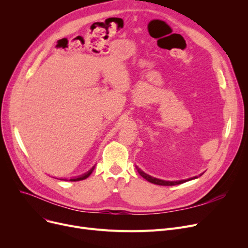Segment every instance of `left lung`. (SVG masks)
Masks as SVG:
<instances>
[{"mask_svg":"<svg viewBox=\"0 0 248 248\" xmlns=\"http://www.w3.org/2000/svg\"><path fill=\"white\" fill-rule=\"evenodd\" d=\"M136 169L138 173L144 178L146 179L147 181H149L150 183H153V184H155V185H161V186H175V185H179V184H183L185 183V182H188V181H191V180H194V179H197L198 177L195 176L193 178H189V179H186V180H179V181H166V180H161V179H158V178H155V177H152L148 174H146L144 171L140 170V169L136 166ZM201 176V175H200Z\"/></svg>","mask_w":248,"mask_h":248,"instance_id":"1","label":"left lung"}]
</instances>
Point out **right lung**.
<instances>
[{"instance_id": "obj_1", "label": "right lung", "mask_w": 248, "mask_h": 248, "mask_svg": "<svg viewBox=\"0 0 248 248\" xmlns=\"http://www.w3.org/2000/svg\"><path fill=\"white\" fill-rule=\"evenodd\" d=\"M94 168H95V165L90 169L89 171H87L86 173H84V174H82V175H80V176H77V177H73V178H70V179H67V178H61V179H59V180H62V181H71V182H76V181H81V180H84V179H86V178H88L90 175H91V173L93 172V170H94Z\"/></svg>"}]
</instances>
